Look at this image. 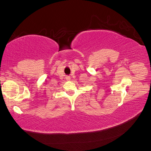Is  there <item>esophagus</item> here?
Masks as SVG:
<instances>
[{
  "label": "esophagus",
  "instance_id": "obj_1",
  "mask_svg": "<svg viewBox=\"0 0 151 151\" xmlns=\"http://www.w3.org/2000/svg\"><path fill=\"white\" fill-rule=\"evenodd\" d=\"M66 80H67V81H69L70 79V77L69 76H66Z\"/></svg>",
  "mask_w": 151,
  "mask_h": 151
}]
</instances>
